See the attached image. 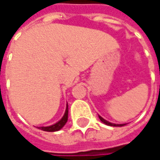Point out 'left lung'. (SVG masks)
Returning <instances> with one entry per match:
<instances>
[{"mask_svg": "<svg viewBox=\"0 0 160 160\" xmlns=\"http://www.w3.org/2000/svg\"><path fill=\"white\" fill-rule=\"evenodd\" d=\"M99 119L104 123V124H106V125H108V126H112V127H122V126H124V125H126V124H114V123H111V122H108L107 121L106 119H104L102 117H100L99 115Z\"/></svg>", "mask_w": 160, "mask_h": 160, "instance_id": "left-lung-1", "label": "left lung"}]
</instances>
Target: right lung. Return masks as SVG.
<instances>
[{
  "instance_id": "add662e5",
  "label": "right lung",
  "mask_w": 160,
  "mask_h": 160,
  "mask_svg": "<svg viewBox=\"0 0 160 160\" xmlns=\"http://www.w3.org/2000/svg\"><path fill=\"white\" fill-rule=\"evenodd\" d=\"M68 113H69V108H68V104H67L65 113H64L63 117L61 118V119L60 121H58L57 123L53 124L52 126H49V127H39L38 128L42 129L43 131H48V132H54V131L60 130V129L62 128L63 126L66 124V122H67V120H68Z\"/></svg>"
}]
</instances>
